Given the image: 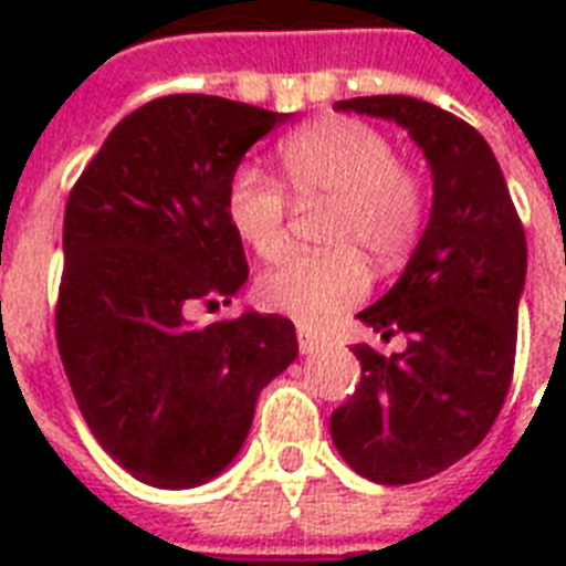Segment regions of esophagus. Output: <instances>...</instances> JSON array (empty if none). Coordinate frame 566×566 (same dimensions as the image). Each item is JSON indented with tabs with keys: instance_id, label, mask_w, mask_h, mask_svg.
Here are the masks:
<instances>
[{
	"instance_id": "obj_1",
	"label": "esophagus",
	"mask_w": 566,
	"mask_h": 566,
	"mask_svg": "<svg viewBox=\"0 0 566 566\" xmlns=\"http://www.w3.org/2000/svg\"><path fill=\"white\" fill-rule=\"evenodd\" d=\"M296 340H300L302 353H314V349L323 346V335H319L317 328H308V326L296 328Z\"/></svg>"
}]
</instances>
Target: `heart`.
Instances as JSON below:
<instances>
[{"instance_id": "1", "label": "heart", "mask_w": 566, "mask_h": 566, "mask_svg": "<svg viewBox=\"0 0 566 566\" xmlns=\"http://www.w3.org/2000/svg\"><path fill=\"white\" fill-rule=\"evenodd\" d=\"M282 181L296 202L332 205L323 240L332 252L287 255L258 279L266 311L319 326L370 287V270L396 266L422 234L429 193L420 172L396 161L394 140L355 117H326L279 140ZM282 181L240 164L226 181L222 211L234 238L258 258L287 243V193Z\"/></svg>"}]
</instances>
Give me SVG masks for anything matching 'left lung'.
<instances>
[{"instance_id": "obj_1", "label": "left lung", "mask_w": 566, "mask_h": 566, "mask_svg": "<svg viewBox=\"0 0 566 566\" xmlns=\"http://www.w3.org/2000/svg\"><path fill=\"white\" fill-rule=\"evenodd\" d=\"M335 108L408 128L434 179L429 226L405 273L358 314L385 340L408 335V349L385 358L355 346L361 381L328 422L355 473L422 482L473 452L500 417L517 355L526 231L470 123L413 96H358Z\"/></svg>"}]
</instances>
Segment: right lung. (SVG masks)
<instances>
[{
	"label": "right lung",
	"mask_w": 566,
	"mask_h": 566,
	"mask_svg": "<svg viewBox=\"0 0 566 566\" xmlns=\"http://www.w3.org/2000/svg\"><path fill=\"white\" fill-rule=\"evenodd\" d=\"M287 117L205 93L146 102L66 199L57 353L93 438L155 488L222 473L261 387L300 353L279 314L188 319L193 305H229L247 282L222 193L249 146Z\"/></svg>",
	"instance_id": "obj_1"
}]
</instances>
